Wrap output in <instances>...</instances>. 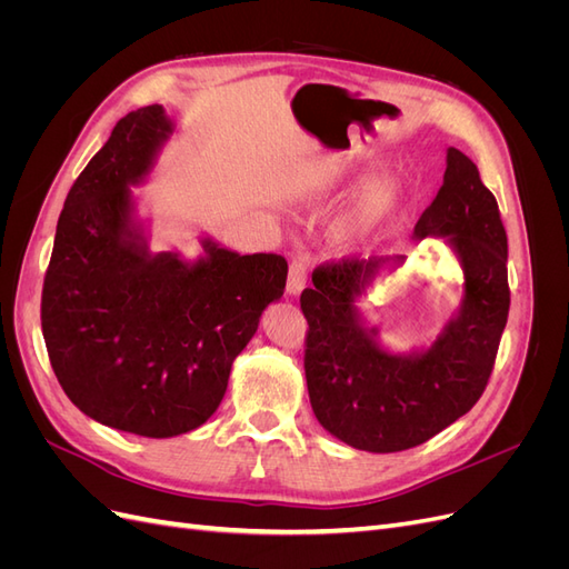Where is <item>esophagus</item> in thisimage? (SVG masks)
<instances>
[{
    "label": "esophagus",
    "mask_w": 569,
    "mask_h": 569,
    "mask_svg": "<svg viewBox=\"0 0 569 569\" xmlns=\"http://www.w3.org/2000/svg\"><path fill=\"white\" fill-rule=\"evenodd\" d=\"M308 280V270L303 261H291L289 274H287V295L289 297H299Z\"/></svg>",
    "instance_id": "34e87169"
}]
</instances>
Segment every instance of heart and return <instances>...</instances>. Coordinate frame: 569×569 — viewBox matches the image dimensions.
Listing matches in <instances>:
<instances>
[{"instance_id":"1","label":"heart","mask_w":569,"mask_h":569,"mask_svg":"<svg viewBox=\"0 0 569 569\" xmlns=\"http://www.w3.org/2000/svg\"><path fill=\"white\" fill-rule=\"evenodd\" d=\"M396 203V192L393 187H377L366 197V201L360 203V209L351 218V232L356 234H370L377 228H382V222L389 218Z\"/></svg>"}]
</instances>
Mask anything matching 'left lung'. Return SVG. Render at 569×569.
<instances>
[{"label":"left lung","instance_id":"obj_1","mask_svg":"<svg viewBox=\"0 0 569 569\" xmlns=\"http://www.w3.org/2000/svg\"><path fill=\"white\" fill-rule=\"evenodd\" d=\"M425 237H443L465 278L460 306L429 347L389 351L356 306L377 274L406 256L325 263L301 295L313 412L327 432L360 451L412 449L465 416L487 389L506 330V228L477 166L456 147L446 151L443 184L412 230L418 242Z\"/></svg>","mask_w":569,"mask_h":569}]
</instances>
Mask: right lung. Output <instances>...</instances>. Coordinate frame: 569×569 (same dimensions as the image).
I'll return each mask as SVG.
<instances>
[{"label":"right lung","instance_id":"1","mask_svg":"<svg viewBox=\"0 0 569 569\" xmlns=\"http://www.w3.org/2000/svg\"><path fill=\"white\" fill-rule=\"evenodd\" d=\"M173 130L159 104L118 120L66 197L42 287V335L68 399L151 439L213 416L234 358L287 284L282 256H239L211 237L197 261L149 251L132 187Z\"/></svg>","mask_w":569,"mask_h":569}]
</instances>
